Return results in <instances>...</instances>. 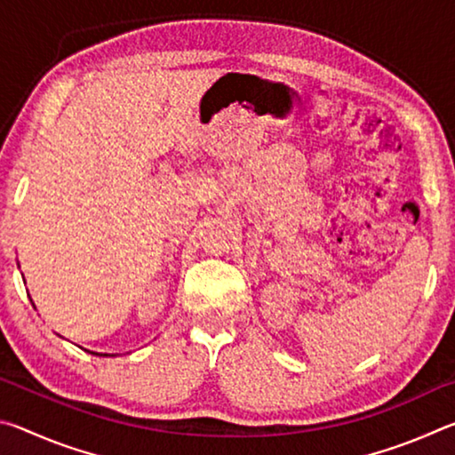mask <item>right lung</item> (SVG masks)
Wrapping results in <instances>:
<instances>
[{
    "instance_id": "1",
    "label": "right lung",
    "mask_w": 455,
    "mask_h": 455,
    "mask_svg": "<svg viewBox=\"0 0 455 455\" xmlns=\"http://www.w3.org/2000/svg\"><path fill=\"white\" fill-rule=\"evenodd\" d=\"M98 355H100V353H98Z\"/></svg>"
}]
</instances>
